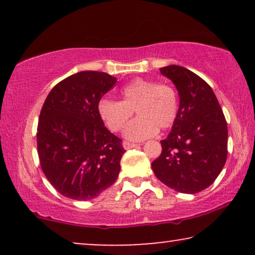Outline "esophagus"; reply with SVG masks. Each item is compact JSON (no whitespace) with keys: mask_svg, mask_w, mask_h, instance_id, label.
<instances>
[{"mask_svg":"<svg viewBox=\"0 0 255 255\" xmlns=\"http://www.w3.org/2000/svg\"><path fill=\"white\" fill-rule=\"evenodd\" d=\"M123 146L125 149H130V148H133V147H137L138 144H134V142H131V141H127L124 140L123 141Z\"/></svg>","mask_w":255,"mask_h":255,"instance_id":"34e87169","label":"esophagus"}]
</instances>
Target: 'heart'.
I'll use <instances>...</instances> for the list:
<instances>
[{"label": "heart", "mask_w": 255, "mask_h": 255, "mask_svg": "<svg viewBox=\"0 0 255 255\" xmlns=\"http://www.w3.org/2000/svg\"><path fill=\"white\" fill-rule=\"evenodd\" d=\"M122 101L102 99L97 114L110 131L122 130L135 111L139 116L125 130L132 140H142L172 127L179 115L176 90L166 83L135 79L122 89Z\"/></svg>", "instance_id": "b5f03b06"}]
</instances>
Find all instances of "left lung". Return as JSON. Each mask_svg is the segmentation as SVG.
<instances>
[{
    "label": "left lung",
    "instance_id": "obj_1",
    "mask_svg": "<svg viewBox=\"0 0 255 255\" xmlns=\"http://www.w3.org/2000/svg\"><path fill=\"white\" fill-rule=\"evenodd\" d=\"M160 72L175 85L180 107L152 169L162 183L179 193H200L215 182L228 158L225 116L211 87L195 73L176 65Z\"/></svg>",
    "mask_w": 255,
    "mask_h": 255
}]
</instances>
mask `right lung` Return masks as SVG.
<instances>
[{"instance_id":"obj_1","label":"right lung","mask_w":255,"mask_h":255,"mask_svg":"<svg viewBox=\"0 0 255 255\" xmlns=\"http://www.w3.org/2000/svg\"><path fill=\"white\" fill-rule=\"evenodd\" d=\"M116 81L103 72H79L55 85L41 108L37 128L41 169L57 191L72 200H92L120 174L122 139L97 114L101 97Z\"/></svg>"}]
</instances>
